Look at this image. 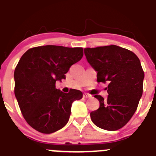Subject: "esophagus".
Masks as SVG:
<instances>
[{
  "mask_svg": "<svg viewBox=\"0 0 156 156\" xmlns=\"http://www.w3.org/2000/svg\"><path fill=\"white\" fill-rule=\"evenodd\" d=\"M83 97H84V98H91V95L89 94H87V93H84Z\"/></svg>",
  "mask_w": 156,
  "mask_h": 156,
  "instance_id": "34e87169",
  "label": "esophagus"
}]
</instances>
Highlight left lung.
<instances>
[{
    "label": "left lung",
    "instance_id": "1",
    "mask_svg": "<svg viewBox=\"0 0 156 156\" xmlns=\"http://www.w3.org/2000/svg\"><path fill=\"white\" fill-rule=\"evenodd\" d=\"M89 64L98 72V82L107 83L106 100L95 95L100 107L90 113L101 129L114 131L124 126L136 110L143 95L144 72L135 53L120 46L85 48Z\"/></svg>",
    "mask_w": 156,
    "mask_h": 156
}]
</instances>
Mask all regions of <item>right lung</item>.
<instances>
[{"mask_svg":"<svg viewBox=\"0 0 156 156\" xmlns=\"http://www.w3.org/2000/svg\"><path fill=\"white\" fill-rule=\"evenodd\" d=\"M83 56L81 47L43 46L28 49L14 71V94L23 116L29 125L49 134L64 127L72 103L82 98L81 90L64 93L55 82L66 78L69 68Z\"/></svg>","mask_w":156,"mask_h":156,"instance_id":"right-lung-1","label":"right lung"}]
</instances>
